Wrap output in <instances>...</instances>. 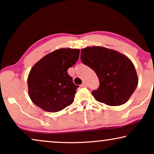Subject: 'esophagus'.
Here are the masks:
<instances>
[{
	"label": "esophagus",
	"mask_w": 154,
	"mask_h": 154,
	"mask_svg": "<svg viewBox=\"0 0 154 154\" xmlns=\"http://www.w3.org/2000/svg\"><path fill=\"white\" fill-rule=\"evenodd\" d=\"M81 87L82 88H86V87H87V84H86V83H82V85H81Z\"/></svg>",
	"instance_id": "1"
}]
</instances>
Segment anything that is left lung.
<instances>
[{"label": "left lung", "instance_id": "8db88e82", "mask_svg": "<svg viewBox=\"0 0 154 154\" xmlns=\"http://www.w3.org/2000/svg\"><path fill=\"white\" fill-rule=\"evenodd\" d=\"M81 59L100 81V87L92 92L97 101L109 106L128 102L138 84L135 68L128 57L104 47L88 46L81 49Z\"/></svg>", "mask_w": 154, "mask_h": 154}]
</instances>
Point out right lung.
<instances>
[{"instance_id":"obj_1","label":"right lung","mask_w":154,"mask_h":154,"mask_svg":"<svg viewBox=\"0 0 154 154\" xmlns=\"http://www.w3.org/2000/svg\"><path fill=\"white\" fill-rule=\"evenodd\" d=\"M79 53V49L60 48L33 65L27 84L29 97L36 106L54 113L72 104L79 86L67 70L77 62Z\"/></svg>"}]
</instances>
